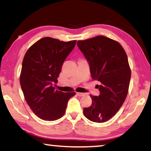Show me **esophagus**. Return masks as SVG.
Segmentation results:
<instances>
[{
    "label": "esophagus",
    "mask_w": 151,
    "mask_h": 151,
    "mask_svg": "<svg viewBox=\"0 0 151 151\" xmlns=\"http://www.w3.org/2000/svg\"><path fill=\"white\" fill-rule=\"evenodd\" d=\"M76 94H77V96H83L84 95H85V93H76Z\"/></svg>",
    "instance_id": "esophagus-1"
}]
</instances>
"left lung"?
Returning a JSON list of instances; mask_svg holds the SVG:
<instances>
[{
  "instance_id": "8db88e82",
  "label": "left lung",
  "mask_w": 151,
  "mask_h": 151,
  "mask_svg": "<svg viewBox=\"0 0 151 151\" xmlns=\"http://www.w3.org/2000/svg\"><path fill=\"white\" fill-rule=\"evenodd\" d=\"M79 49L88 61L91 77L101 83L100 94L91 97V106L83 113L88 120L104 122L115 114L126 99L131 80L126 52L122 46L104 36L77 42Z\"/></svg>"
}]
</instances>
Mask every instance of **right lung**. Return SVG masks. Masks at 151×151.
I'll return each instance as SVG.
<instances>
[{"mask_svg": "<svg viewBox=\"0 0 151 151\" xmlns=\"http://www.w3.org/2000/svg\"><path fill=\"white\" fill-rule=\"evenodd\" d=\"M76 40L64 42L42 38L27 50L22 64L20 83L32 112L45 121H56L65 113L68 101L76 93L55 90L64 61Z\"/></svg>", "mask_w": 151, "mask_h": 151, "instance_id": "1", "label": "right lung"}]
</instances>
